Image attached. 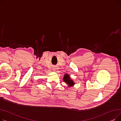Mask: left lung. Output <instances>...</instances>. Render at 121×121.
<instances>
[{"label":"left lung","instance_id":"8db88e82","mask_svg":"<svg viewBox=\"0 0 121 121\" xmlns=\"http://www.w3.org/2000/svg\"><path fill=\"white\" fill-rule=\"evenodd\" d=\"M63 81L68 85L69 87L73 86L74 85V82L72 79H71L70 77L68 74H65L64 78H63Z\"/></svg>","mask_w":121,"mask_h":121}]
</instances>
